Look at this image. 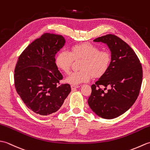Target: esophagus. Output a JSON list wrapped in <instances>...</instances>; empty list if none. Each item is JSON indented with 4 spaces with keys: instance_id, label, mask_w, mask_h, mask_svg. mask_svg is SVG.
Masks as SVG:
<instances>
[{
    "instance_id": "34e87169",
    "label": "esophagus",
    "mask_w": 150,
    "mask_h": 150,
    "mask_svg": "<svg viewBox=\"0 0 150 150\" xmlns=\"http://www.w3.org/2000/svg\"><path fill=\"white\" fill-rule=\"evenodd\" d=\"M79 87H80V86L79 85H71V88L72 90H74L76 88H78Z\"/></svg>"
}]
</instances>
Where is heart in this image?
Instances as JSON below:
<instances>
[{"mask_svg":"<svg viewBox=\"0 0 150 150\" xmlns=\"http://www.w3.org/2000/svg\"><path fill=\"white\" fill-rule=\"evenodd\" d=\"M82 59L81 70L70 73L66 81L73 85L90 81L91 77H99L109 68L111 55L106 51H100L94 44L83 43L71 47L70 52L62 50L55 57V64L62 71L68 73L74 60Z\"/></svg>","mask_w":150,"mask_h":150,"instance_id":"1","label":"heart"}]
</instances>
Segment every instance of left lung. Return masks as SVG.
<instances>
[{"mask_svg":"<svg viewBox=\"0 0 150 150\" xmlns=\"http://www.w3.org/2000/svg\"><path fill=\"white\" fill-rule=\"evenodd\" d=\"M93 41L107 44L111 63L108 71L92 84L88 103L98 116L112 119L128 111L137 98L142 82V65L132 47L116 35H106ZM107 87L110 88L106 91Z\"/></svg>","mask_w":150,"mask_h":150,"instance_id":"left-lung-1","label":"left lung"}]
</instances>
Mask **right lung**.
I'll return each mask as SVG.
<instances>
[{"label":"right lung","mask_w":150,"mask_h":150,"mask_svg":"<svg viewBox=\"0 0 150 150\" xmlns=\"http://www.w3.org/2000/svg\"><path fill=\"white\" fill-rule=\"evenodd\" d=\"M62 35L44 33L19 56L15 69L17 93L30 110L40 116L56 112L71 92L55 64V55L64 46Z\"/></svg>","instance_id":"right-lung-1"}]
</instances>
